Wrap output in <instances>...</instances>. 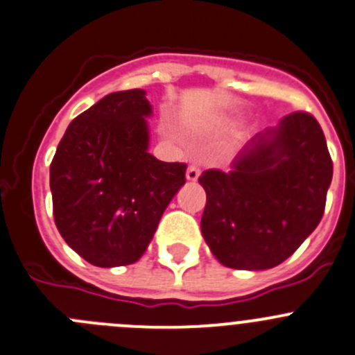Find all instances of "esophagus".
<instances>
[{"label": "esophagus", "instance_id": "1", "mask_svg": "<svg viewBox=\"0 0 355 355\" xmlns=\"http://www.w3.org/2000/svg\"><path fill=\"white\" fill-rule=\"evenodd\" d=\"M198 175H200V168L197 167V165H190L187 171V180L188 181H197Z\"/></svg>", "mask_w": 355, "mask_h": 355}]
</instances>
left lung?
I'll use <instances>...</instances> for the list:
<instances>
[{"mask_svg":"<svg viewBox=\"0 0 355 355\" xmlns=\"http://www.w3.org/2000/svg\"><path fill=\"white\" fill-rule=\"evenodd\" d=\"M331 178L326 137L306 111L256 134L230 171L198 178L207 193L202 235L212 254L237 270L281 265L319 225Z\"/></svg>","mask_w":355,"mask_h":355,"instance_id":"8db88e82","label":"left lung"}]
</instances>
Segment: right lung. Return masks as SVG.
Returning <instances> with one entry per match:
<instances>
[{"instance_id": "add662e5", "label": "right lung", "mask_w": 355, "mask_h": 355, "mask_svg": "<svg viewBox=\"0 0 355 355\" xmlns=\"http://www.w3.org/2000/svg\"><path fill=\"white\" fill-rule=\"evenodd\" d=\"M144 94L113 92L78 114L50 164L57 230L96 266L136 263L187 183V164L148 153L151 106Z\"/></svg>"}]
</instances>
